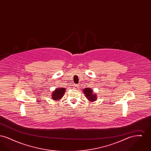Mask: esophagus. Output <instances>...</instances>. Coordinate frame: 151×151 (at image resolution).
Segmentation results:
<instances>
[{
  "instance_id": "34e87169",
  "label": "esophagus",
  "mask_w": 151,
  "mask_h": 151,
  "mask_svg": "<svg viewBox=\"0 0 151 151\" xmlns=\"http://www.w3.org/2000/svg\"><path fill=\"white\" fill-rule=\"evenodd\" d=\"M73 88L75 89H79V86L77 85V84H74L73 86Z\"/></svg>"
}]
</instances>
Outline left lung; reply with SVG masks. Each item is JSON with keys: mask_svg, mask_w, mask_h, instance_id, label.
<instances>
[{"mask_svg": "<svg viewBox=\"0 0 151 151\" xmlns=\"http://www.w3.org/2000/svg\"><path fill=\"white\" fill-rule=\"evenodd\" d=\"M83 92L84 93L86 94V96L88 100L92 102L97 100L96 94L93 93V91L91 88H87L84 89Z\"/></svg>", "mask_w": 151, "mask_h": 151, "instance_id": "obj_1", "label": "left lung"}]
</instances>
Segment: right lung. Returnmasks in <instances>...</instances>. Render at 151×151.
Segmentation results:
<instances>
[{"label": "right lung", "mask_w": 151, "mask_h": 151, "mask_svg": "<svg viewBox=\"0 0 151 151\" xmlns=\"http://www.w3.org/2000/svg\"><path fill=\"white\" fill-rule=\"evenodd\" d=\"M65 91V89L64 88H56L55 90L52 92V93L51 95L52 99L53 100L56 101L61 99L63 97V96H64Z\"/></svg>", "instance_id": "1"}]
</instances>
